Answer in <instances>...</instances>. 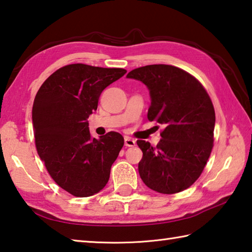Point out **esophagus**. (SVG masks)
<instances>
[{
    "mask_svg": "<svg viewBox=\"0 0 252 252\" xmlns=\"http://www.w3.org/2000/svg\"><path fill=\"white\" fill-rule=\"evenodd\" d=\"M125 145L126 148H132V146L135 145V140L129 138V136H126L125 138Z\"/></svg>",
    "mask_w": 252,
    "mask_h": 252,
    "instance_id": "obj_1",
    "label": "esophagus"
}]
</instances>
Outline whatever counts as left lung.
<instances>
[{
  "mask_svg": "<svg viewBox=\"0 0 252 252\" xmlns=\"http://www.w3.org/2000/svg\"><path fill=\"white\" fill-rule=\"evenodd\" d=\"M148 87L150 121L164 125L157 146L138 140L143 157L139 173L144 184L158 193L175 194L200 176L212 153L215 110L202 84L171 65H149L126 75Z\"/></svg>",
  "mask_w": 252,
  "mask_h": 252,
  "instance_id": "obj_1",
  "label": "left lung"
}]
</instances>
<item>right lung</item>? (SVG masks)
Here are the masks:
<instances>
[{"mask_svg": "<svg viewBox=\"0 0 252 252\" xmlns=\"http://www.w3.org/2000/svg\"><path fill=\"white\" fill-rule=\"evenodd\" d=\"M126 72L122 68L71 63L40 86L32 110L37 153L56 184L76 197L107 185L125 140L118 132L90 135L87 119L97 110L102 91Z\"/></svg>", "mask_w": 252, "mask_h": 252, "instance_id": "obj_1", "label": "right lung"}]
</instances>
